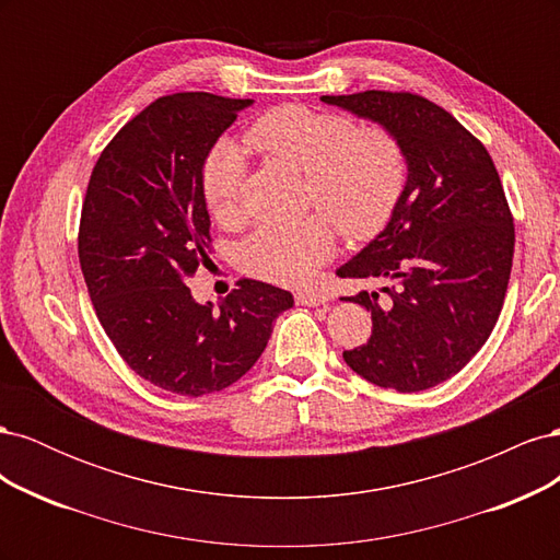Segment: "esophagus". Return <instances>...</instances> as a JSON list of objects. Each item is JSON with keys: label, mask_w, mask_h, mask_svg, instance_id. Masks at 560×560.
Listing matches in <instances>:
<instances>
[{"label": "esophagus", "mask_w": 560, "mask_h": 560, "mask_svg": "<svg viewBox=\"0 0 560 560\" xmlns=\"http://www.w3.org/2000/svg\"><path fill=\"white\" fill-rule=\"evenodd\" d=\"M296 303L299 306H325L327 296H322L317 292H296Z\"/></svg>", "instance_id": "obj_1"}]
</instances>
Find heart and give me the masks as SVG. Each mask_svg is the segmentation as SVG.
I'll list each match as a JSON object with an SVG mask.
<instances>
[{
  "mask_svg": "<svg viewBox=\"0 0 560 560\" xmlns=\"http://www.w3.org/2000/svg\"><path fill=\"white\" fill-rule=\"evenodd\" d=\"M243 142L303 175L308 206L329 215L350 241H369L385 229L409 179V161L397 135L383 126L358 128L346 114L280 105L254 118ZM245 173L243 149L229 140L219 142L202 163L200 189L217 222L238 217ZM328 220L311 214L259 226L241 245L245 270L278 284L308 282L336 249Z\"/></svg>",
  "mask_w": 560,
  "mask_h": 560,
  "instance_id": "heart-1",
  "label": "heart"
}]
</instances>
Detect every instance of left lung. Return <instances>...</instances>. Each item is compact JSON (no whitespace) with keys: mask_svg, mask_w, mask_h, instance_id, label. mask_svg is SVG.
<instances>
[{"mask_svg":"<svg viewBox=\"0 0 560 560\" xmlns=\"http://www.w3.org/2000/svg\"><path fill=\"white\" fill-rule=\"evenodd\" d=\"M322 103L393 130L406 151L393 219L336 273L381 284L348 299L374 327L346 364L378 387L420 393L455 376L495 327L514 257L510 202L486 147L428 97L364 91Z\"/></svg>","mask_w":560,"mask_h":560,"instance_id":"1","label":"left lung"}]
</instances>
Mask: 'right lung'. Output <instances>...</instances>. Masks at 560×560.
I'll return each mask as SVG.
<instances>
[{"mask_svg": "<svg viewBox=\"0 0 560 560\" xmlns=\"http://www.w3.org/2000/svg\"><path fill=\"white\" fill-rule=\"evenodd\" d=\"M249 105L212 93L154 100L105 147L83 198L79 264L100 325L135 374L184 397L243 378L294 306L259 280H238L217 311L186 287L210 261L202 163Z\"/></svg>", "mask_w": 560, "mask_h": 560, "instance_id": "right-lung-1", "label": "right lung"}]
</instances>
